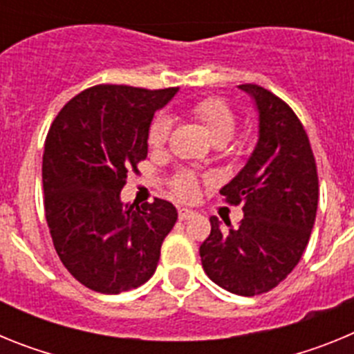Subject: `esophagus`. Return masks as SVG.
<instances>
[{"mask_svg": "<svg viewBox=\"0 0 354 354\" xmlns=\"http://www.w3.org/2000/svg\"><path fill=\"white\" fill-rule=\"evenodd\" d=\"M196 216H198V212H196L195 209H187V207L179 209L180 220H193V218H196Z\"/></svg>", "mask_w": 354, "mask_h": 354, "instance_id": "esophagus-1", "label": "esophagus"}]
</instances>
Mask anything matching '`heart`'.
<instances>
[{
  "mask_svg": "<svg viewBox=\"0 0 354 354\" xmlns=\"http://www.w3.org/2000/svg\"><path fill=\"white\" fill-rule=\"evenodd\" d=\"M193 115L198 118L200 122H204V126L207 127L209 134L214 142L227 143L232 138L234 131H236L237 118L232 108L218 97H209V99H202L193 106ZM171 133V118L168 115L161 113L152 120L149 127V143L152 147H162L168 142ZM174 192L177 196L184 200H192L196 196L198 192V183H196L195 174L192 171H180L175 175L174 179Z\"/></svg>",
  "mask_w": 354,
  "mask_h": 354,
  "instance_id": "obj_1",
  "label": "heart"
}]
</instances>
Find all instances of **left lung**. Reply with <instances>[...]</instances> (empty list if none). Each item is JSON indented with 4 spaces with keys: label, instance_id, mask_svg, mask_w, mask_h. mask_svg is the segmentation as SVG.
<instances>
[{
    "label": "left lung",
    "instance_id": "1",
    "mask_svg": "<svg viewBox=\"0 0 354 354\" xmlns=\"http://www.w3.org/2000/svg\"><path fill=\"white\" fill-rule=\"evenodd\" d=\"M252 97L259 120L255 149L239 174L220 189L243 205V220L221 227L200 246L212 282L239 296L268 292L296 268L314 228L319 200L317 167L301 122L286 102L259 84H239Z\"/></svg>",
    "mask_w": 354,
    "mask_h": 354
}]
</instances>
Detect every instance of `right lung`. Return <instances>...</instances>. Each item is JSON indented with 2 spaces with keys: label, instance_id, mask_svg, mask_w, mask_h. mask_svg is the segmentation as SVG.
Here are the masks:
<instances>
[{
  "label": "right lung",
  "instance_id": "1",
  "mask_svg": "<svg viewBox=\"0 0 354 354\" xmlns=\"http://www.w3.org/2000/svg\"><path fill=\"white\" fill-rule=\"evenodd\" d=\"M177 88L97 84L77 93L53 122L42 161L44 207L56 253L84 287L118 294L145 283L177 209L154 198L122 204L129 171L149 152V127Z\"/></svg>",
  "mask_w": 354,
  "mask_h": 354
}]
</instances>
